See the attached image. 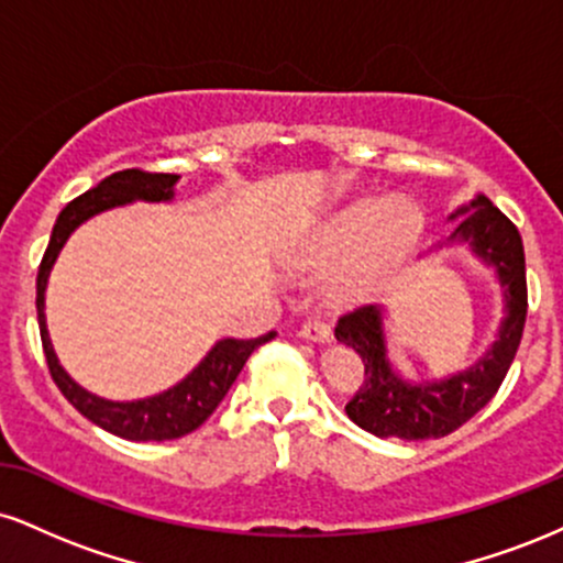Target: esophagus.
<instances>
[{
	"mask_svg": "<svg viewBox=\"0 0 563 563\" xmlns=\"http://www.w3.org/2000/svg\"><path fill=\"white\" fill-rule=\"evenodd\" d=\"M299 335H301V339H307V341H320V344H325V341L333 339V331H331V325H328L325 320L307 318L301 322Z\"/></svg>",
	"mask_w": 563,
	"mask_h": 563,
	"instance_id": "obj_1",
	"label": "esophagus"
}]
</instances>
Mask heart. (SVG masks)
<instances>
[{
    "mask_svg": "<svg viewBox=\"0 0 563 563\" xmlns=\"http://www.w3.org/2000/svg\"><path fill=\"white\" fill-rule=\"evenodd\" d=\"M423 235V214L410 200L365 198L328 219L303 243L299 264L325 269L352 260L339 280V299H357L407 262Z\"/></svg>",
    "mask_w": 563,
    "mask_h": 563,
    "instance_id": "obj_1",
    "label": "heart"
}]
</instances>
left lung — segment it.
I'll use <instances>...</instances> for the list:
<instances>
[{
  "mask_svg": "<svg viewBox=\"0 0 563 563\" xmlns=\"http://www.w3.org/2000/svg\"><path fill=\"white\" fill-rule=\"evenodd\" d=\"M457 220L448 238L466 243L471 254L495 269L503 288V312L493 346L466 371L439 380H405L394 371L386 349L384 307L367 303L346 312L335 325V339L357 352L365 365V384L349 399L346 416L360 429L384 439H439L461 429L500 389L527 320L525 245L516 224L487 196H476L450 219Z\"/></svg>",
  "mask_w": 563,
  "mask_h": 563,
  "instance_id": "1",
  "label": "left lung"
}]
</instances>
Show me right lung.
<instances>
[{
	"label": "right lung",
	"mask_w": 563,
	"mask_h": 563,
	"mask_svg": "<svg viewBox=\"0 0 563 563\" xmlns=\"http://www.w3.org/2000/svg\"><path fill=\"white\" fill-rule=\"evenodd\" d=\"M177 179L179 174L124 169L111 174V177L102 179L92 190L70 200L66 209L60 211V217H57L53 238H49V245L44 251L36 275L38 333H42L44 357H47V367L53 373L57 389L63 391V397L84 418H89L95 426L111 431L115 437L129 439V442H164V439H179L196 431L217 410L224 394L230 391V386L235 384L238 373L243 371L251 352L275 339V331H269L260 335V339L217 341L209 349V354L177 386L153 394V397L132 399V402H113V399L97 397V394L76 384L63 371V365L57 363V354L47 333V318H44V290H47V277L53 273V264L70 238V232L79 228L81 222H87L89 217L115 209V206H126L132 200H147V203L172 200Z\"/></svg>",
	"instance_id": "add662e5"
}]
</instances>
